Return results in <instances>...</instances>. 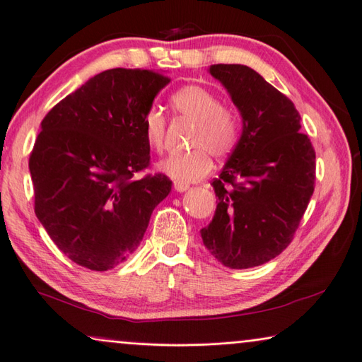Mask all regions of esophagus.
Wrapping results in <instances>:
<instances>
[{"mask_svg": "<svg viewBox=\"0 0 362 362\" xmlns=\"http://www.w3.org/2000/svg\"><path fill=\"white\" fill-rule=\"evenodd\" d=\"M188 188H189V185L185 182H174V189L177 191V193H183V191H187Z\"/></svg>", "mask_w": 362, "mask_h": 362, "instance_id": "obj_1", "label": "esophagus"}]
</instances>
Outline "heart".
I'll list each match as a JSON object with an SVG mask.
<instances>
[{
	"label": "heart",
	"instance_id": "heart-1",
	"mask_svg": "<svg viewBox=\"0 0 362 362\" xmlns=\"http://www.w3.org/2000/svg\"><path fill=\"white\" fill-rule=\"evenodd\" d=\"M171 108L179 117L194 122L189 138V152L173 153L158 163L160 171L175 182H196L204 179L211 168V155L226 157L235 147L240 133V119L230 106L219 105L218 97L197 84H188L171 95ZM147 144L161 151L165 144L166 119L151 106L143 117Z\"/></svg>",
	"mask_w": 362,
	"mask_h": 362
}]
</instances>
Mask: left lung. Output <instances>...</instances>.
<instances>
[{
    "instance_id": "obj_1",
    "label": "left lung",
    "mask_w": 362,
    "mask_h": 362,
    "mask_svg": "<svg viewBox=\"0 0 362 362\" xmlns=\"http://www.w3.org/2000/svg\"><path fill=\"white\" fill-rule=\"evenodd\" d=\"M210 75L229 92L242 116V134L218 179V205L201 229L204 246L224 267L243 270L286 250L308 209L315 152L300 133L292 100L242 64H215Z\"/></svg>"
}]
</instances>
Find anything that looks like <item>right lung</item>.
I'll use <instances>...</instances> for the list:
<instances>
[{"instance_id": "1", "label": "right lung", "mask_w": 362, "mask_h": 362, "mask_svg": "<svg viewBox=\"0 0 362 362\" xmlns=\"http://www.w3.org/2000/svg\"><path fill=\"white\" fill-rule=\"evenodd\" d=\"M168 83L153 70H105L40 122L30 157L34 211L75 264L106 272L125 262L171 191L163 174L133 179L151 160L144 112Z\"/></svg>"}]
</instances>
